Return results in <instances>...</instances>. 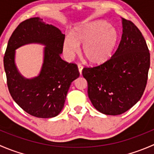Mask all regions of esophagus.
<instances>
[{"label": "esophagus", "mask_w": 154, "mask_h": 154, "mask_svg": "<svg viewBox=\"0 0 154 154\" xmlns=\"http://www.w3.org/2000/svg\"><path fill=\"white\" fill-rule=\"evenodd\" d=\"M77 67H78V70H79V72H80V74L81 75L82 74V71H83V66H81V65L79 64L78 66H77Z\"/></svg>", "instance_id": "esophagus-1"}]
</instances>
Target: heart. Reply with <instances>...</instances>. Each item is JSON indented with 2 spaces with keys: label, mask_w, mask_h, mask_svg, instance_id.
<instances>
[{
  "label": "heart",
  "mask_w": 154,
  "mask_h": 154,
  "mask_svg": "<svg viewBox=\"0 0 154 154\" xmlns=\"http://www.w3.org/2000/svg\"><path fill=\"white\" fill-rule=\"evenodd\" d=\"M119 40L117 30L106 21L88 22L76 27L63 41V50L68 60L74 59L80 52L93 65H100L111 57Z\"/></svg>",
  "instance_id": "1"
}]
</instances>
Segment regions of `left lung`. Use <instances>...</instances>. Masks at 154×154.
Returning a JSON list of instances; mask_svg holds the SVG:
<instances>
[{
    "label": "left lung",
    "mask_w": 154,
    "mask_h": 154,
    "mask_svg": "<svg viewBox=\"0 0 154 154\" xmlns=\"http://www.w3.org/2000/svg\"><path fill=\"white\" fill-rule=\"evenodd\" d=\"M122 24V40L112 57L100 66L83 69L91 103L109 116L122 114L140 100L150 68V53L142 32L125 18Z\"/></svg>",
    "instance_id": "8db88e82"
}]
</instances>
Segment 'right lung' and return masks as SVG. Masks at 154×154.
Returning <instances> with one entry per match:
<instances>
[{"instance_id":"right-lung-1","label":"right lung","mask_w":154,"mask_h":154,"mask_svg":"<svg viewBox=\"0 0 154 154\" xmlns=\"http://www.w3.org/2000/svg\"><path fill=\"white\" fill-rule=\"evenodd\" d=\"M65 34L39 17L23 21L9 39L4 66L12 99L26 112L41 119L58 116L64 107L71 83L78 78L77 65L61 59ZM45 46L41 70L32 79L24 77L15 64V51L21 46Z\"/></svg>"}]
</instances>
